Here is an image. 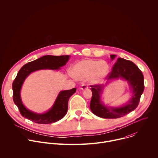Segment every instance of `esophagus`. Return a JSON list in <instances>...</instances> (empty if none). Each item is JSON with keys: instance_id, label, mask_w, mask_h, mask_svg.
I'll return each mask as SVG.
<instances>
[{"instance_id": "esophagus-1", "label": "esophagus", "mask_w": 158, "mask_h": 158, "mask_svg": "<svg viewBox=\"0 0 158 158\" xmlns=\"http://www.w3.org/2000/svg\"><path fill=\"white\" fill-rule=\"evenodd\" d=\"M87 88H88V86H87V84H82V85H81V89H82V90L85 89H87Z\"/></svg>"}]
</instances>
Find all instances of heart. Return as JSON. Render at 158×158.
<instances>
[{
    "label": "heart",
    "mask_w": 158,
    "mask_h": 158,
    "mask_svg": "<svg viewBox=\"0 0 158 158\" xmlns=\"http://www.w3.org/2000/svg\"><path fill=\"white\" fill-rule=\"evenodd\" d=\"M109 67L105 61H98L85 59L79 61L74 65L72 72L75 77L78 79L89 80L92 83L101 82L107 74Z\"/></svg>",
    "instance_id": "1"
}]
</instances>
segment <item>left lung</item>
Masks as SVG:
<instances>
[{
	"label": "left lung",
	"instance_id": "left-lung-1",
	"mask_svg": "<svg viewBox=\"0 0 158 158\" xmlns=\"http://www.w3.org/2000/svg\"><path fill=\"white\" fill-rule=\"evenodd\" d=\"M115 55H111L113 60ZM108 80L121 77L128 81L131 89L132 90V96L129 103L123 107H112L104 106L100 99L102 93V84L91 85L92 98L90 103V108L93 113L102 118L116 119L123 117L136 109L140 101L141 94L144 89V76L138 67L132 62L118 58L110 73L108 74Z\"/></svg>",
	"mask_w": 158,
	"mask_h": 158
}]
</instances>
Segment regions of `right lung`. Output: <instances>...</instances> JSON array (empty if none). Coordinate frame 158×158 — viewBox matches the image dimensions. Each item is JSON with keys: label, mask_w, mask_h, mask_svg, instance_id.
Returning <instances> with one entry per match:
<instances>
[{"label": "right lung", "mask_w": 158, "mask_h": 158, "mask_svg": "<svg viewBox=\"0 0 158 158\" xmlns=\"http://www.w3.org/2000/svg\"><path fill=\"white\" fill-rule=\"evenodd\" d=\"M69 59V56H52L48 55L29 62L22 67L12 83V90L14 102L17 106L22 116L32 122L41 124L53 123L64 117L68 109L69 99L76 93V88L61 91L52 107L46 113L40 114L34 113L27 110L24 106L21 101L20 91L24 80L31 73L44 69H59L60 67L66 64Z\"/></svg>", "instance_id": "1"}]
</instances>
